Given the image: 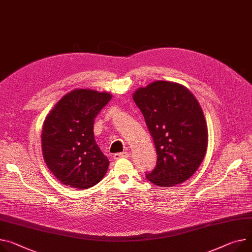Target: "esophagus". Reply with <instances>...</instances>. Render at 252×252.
<instances>
[{"label":"esophagus","mask_w":252,"mask_h":252,"mask_svg":"<svg viewBox=\"0 0 252 252\" xmlns=\"http://www.w3.org/2000/svg\"><path fill=\"white\" fill-rule=\"evenodd\" d=\"M128 157H129V153H128V152H119V153H115L113 158H114L115 160H117V159H119V158H128Z\"/></svg>","instance_id":"34e87169"}]
</instances>
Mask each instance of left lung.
I'll return each mask as SVG.
<instances>
[{"label":"left lung","instance_id":"left-lung-1","mask_svg":"<svg viewBox=\"0 0 252 252\" xmlns=\"http://www.w3.org/2000/svg\"><path fill=\"white\" fill-rule=\"evenodd\" d=\"M156 145L158 162L146 178L159 187H172L189 179L202 163L208 129L201 106L186 87L153 82L133 94Z\"/></svg>","mask_w":252,"mask_h":252}]
</instances>
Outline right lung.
I'll list each match as a JSON object with an SVG mask.
<instances>
[{"mask_svg": "<svg viewBox=\"0 0 252 252\" xmlns=\"http://www.w3.org/2000/svg\"><path fill=\"white\" fill-rule=\"evenodd\" d=\"M111 99L106 92L76 89L46 116L41 135L43 158L62 184L85 189L106 175L109 160L95 143L94 122Z\"/></svg>", "mask_w": 252, "mask_h": 252, "instance_id": "add662e5", "label": "right lung"}]
</instances>
